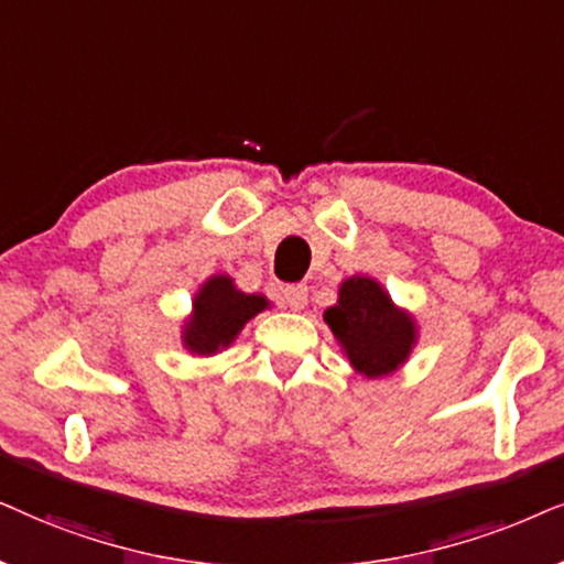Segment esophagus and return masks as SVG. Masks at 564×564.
<instances>
[{
    "label": "esophagus",
    "instance_id": "1",
    "mask_svg": "<svg viewBox=\"0 0 564 564\" xmlns=\"http://www.w3.org/2000/svg\"><path fill=\"white\" fill-rule=\"evenodd\" d=\"M306 296H310V289H306L304 283H291V286L283 289V304H286L289 310H294V312L304 310Z\"/></svg>",
    "mask_w": 564,
    "mask_h": 564
}]
</instances>
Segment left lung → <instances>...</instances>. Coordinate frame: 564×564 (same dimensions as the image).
Returning a JSON list of instances; mask_svg holds the SVG:
<instances>
[{"label": "left lung", "mask_w": 564, "mask_h": 564, "mask_svg": "<svg viewBox=\"0 0 564 564\" xmlns=\"http://www.w3.org/2000/svg\"><path fill=\"white\" fill-rule=\"evenodd\" d=\"M350 369L366 379L392 377L415 350L420 327L377 278L356 273L337 289V302L322 314Z\"/></svg>", "instance_id": "left-lung-1"}]
</instances>
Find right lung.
I'll use <instances>...</instances> for the list:
<instances>
[{
    "instance_id": "1",
    "label": "right lung",
    "mask_w": 564,
    "mask_h": 564,
    "mask_svg": "<svg viewBox=\"0 0 564 564\" xmlns=\"http://www.w3.org/2000/svg\"><path fill=\"white\" fill-rule=\"evenodd\" d=\"M265 310H270L265 294H245L229 273H214L195 291L191 314L180 325V343L193 358L219 356L247 322Z\"/></svg>"
}]
</instances>
